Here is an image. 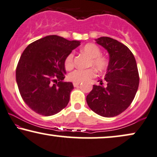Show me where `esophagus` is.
Segmentation results:
<instances>
[{"label": "esophagus", "mask_w": 157, "mask_h": 157, "mask_svg": "<svg viewBox=\"0 0 157 157\" xmlns=\"http://www.w3.org/2000/svg\"><path fill=\"white\" fill-rule=\"evenodd\" d=\"M80 82H73V85H74V87H78L79 85H80Z\"/></svg>", "instance_id": "1"}]
</instances>
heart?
<instances>
[{
	"label": "heart",
	"mask_w": 157,
	"mask_h": 157,
	"mask_svg": "<svg viewBox=\"0 0 157 157\" xmlns=\"http://www.w3.org/2000/svg\"><path fill=\"white\" fill-rule=\"evenodd\" d=\"M82 52L87 54L90 59V65L94 67L99 72H103L107 69L108 62L106 58L100 56L101 51L98 46L94 44H87L82 48ZM73 58L74 54L70 53L66 57L64 64L66 68H71L73 65ZM95 75V72L93 69H87V70H76L71 72L69 75V78L73 82H85L90 78H92Z\"/></svg>",
	"instance_id": "b5f03b06"
}]
</instances>
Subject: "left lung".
<instances>
[{
	"instance_id": "1",
	"label": "left lung",
	"mask_w": 157,
	"mask_h": 157,
	"mask_svg": "<svg viewBox=\"0 0 157 157\" xmlns=\"http://www.w3.org/2000/svg\"><path fill=\"white\" fill-rule=\"evenodd\" d=\"M96 43L107 50L109 62L105 75L106 86L93 85L87 95L90 108L100 116L114 117L131 105L136 94L139 76L135 57L126 46L110 37L95 39Z\"/></svg>"
}]
</instances>
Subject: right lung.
<instances>
[{"label":"right lung","instance_id":"1","mask_svg":"<svg viewBox=\"0 0 157 157\" xmlns=\"http://www.w3.org/2000/svg\"><path fill=\"white\" fill-rule=\"evenodd\" d=\"M80 45L79 41L49 35L25 49L16 67V82L23 100L33 111L50 116L67 105L74 86L63 82L64 62Z\"/></svg>","mask_w":157,"mask_h":157}]
</instances>
